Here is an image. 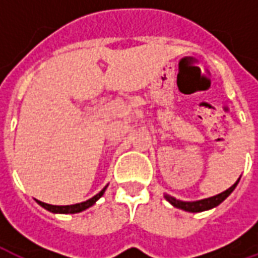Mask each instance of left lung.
I'll use <instances>...</instances> for the list:
<instances>
[{"instance_id":"left-lung-1","label":"left lung","mask_w":258,"mask_h":258,"mask_svg":"<svg viewBox=\"0 0 258 258\" xmlns=\"http://www.w3.org/2000/svg\"><path fill=\"white\" fill-rule=\"evenodd\" d=\"M239 179L235 182V184L231 186V188H228L227 190H224L221 194L216 195V196H211V198H207V199H202V200H195V202H184V200H179L175 199L173 196H170V195L164 194V199L167 200L168 203L174 207H177V209H181V210L188 211V213H200V211H206V210H211V209H214L217 206L222 203L224 200L227 199L229 195L232 194L233 189L236 188V185H238Z\"/></svg>"}]
</instances>
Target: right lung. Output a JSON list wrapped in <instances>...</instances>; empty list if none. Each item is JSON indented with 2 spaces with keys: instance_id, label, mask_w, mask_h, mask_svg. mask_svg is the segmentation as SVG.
I'll return each mask as SVG.
<instances>
[{
  "instance_id": "right-lung-1",
  "label": "right lung",
  "mask_w": 258,
  "mask_h": 258,
  "mask_svg": "<svg viewBox=\"0 0 258 258\" xmlns=\"http://www.w3.org/2000/svg\"><path fill=\"white\" fill-rule=\"evenodd\" d=\"M106 188H107V185L101 190V192H99V194H96L94 198L85 200V202H81V203H76V205L53 206V205H48V203H44V202H40V200H36V202L38 203V205L41 206V207H44L45 210L51 211V213H55V214H76V213H81V211L90 209L91 206L95 205L96 200L99 199V198H102V195L105 194Z\"/></svg>"
}]
</instances>
